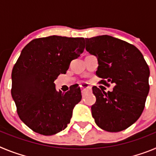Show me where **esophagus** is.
Returning <instances> with one entry per match:
<instances>
[{
    "mask_svg": "<svg viewBox=\"0 0 156 156\" xmlns=\"http://www.w3.org/2000/svg\"><path fill=\"white\" fill-rule=\"evenodd\" d=\"M81 90H82V94H84L87 91H90L91 90V87L88 84H83L81 85Z\"/></svg>",
    "mask_w": 156,
    "mask_h": 156,
    "instance_id": "obj_1",
    "label": "esophagus"
}]
</instances>
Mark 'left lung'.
<instances>
[{"label": "left lung", "instance_id": "left-lung-1", "mask_svg": "<svg viewBox=\"0 0 156 156\" xmlns=\"http://www.w3.org/2000/svg\"><path fill=\"white\" fill-rule=\"evenodd\" d=\"M85 41L86 50L98 58L96 75L102 79L101 82L115 85L107 93L92 87L96 97L92 116L104 130H123L139 119L144 108L149 92L148 66L141 52L124 41L102 35L85 38Z\"/></svg>", "mask_w": 156, "mask_h": 156}]
</instances>
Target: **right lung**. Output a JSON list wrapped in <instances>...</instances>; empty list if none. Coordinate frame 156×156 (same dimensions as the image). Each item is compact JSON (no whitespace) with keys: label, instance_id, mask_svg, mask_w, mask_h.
<instances>
[{"label":"right lung","instance_id":"obj_1","mask_svg":"<svg viewBox=\"0 0 156 156\" xmlns=\"http://www.w3.org/2000/svg\"><path fill=\"white\" fill-rule=\"evenodd\" d=\"M83 37L50 36L34 39L22 51L12 73V96L19 118L34 132L53 135L66 129L82 98L78 85L62 93L55 80L66 74L84 50Z\"/></svg>","mask_w":156,"mask_h":156}]
</instances>
